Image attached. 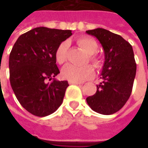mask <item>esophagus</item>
Returning <instances> with one entry per match:
<instances>
[{
    "label": "esophagus",
    "mask_w": 148,
    "mask_h": 148,
    "mask_svg": "<svg viewBox=\"0 0 148 148\" xmlns=\"http://www.w3.org/2000/svg\"><path fill=\"white\" fill-rule=\"evenodd\" d=\"M70 84H82L81 82H77V81H69Z\"/></svg>",
    "instance_id": "esophagus-1"
}]
</instances>
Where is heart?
<instances>
[{
    "label": "heart",
    "mask_w": 148,
    "mask_h": 148,
    "mask_svg": "<svg viewBox=\"0 0 148 148\" xmlns=\"http://www.w3.org/2000/svg\"><path fill=\"white\" fill-rule=\"evenodd\" d=\"M77 44L80 47L89 55L90 61L95 67H100L101 60L96 56H94L97 51L98 46L94 39L88 37H81L77 40ZM69 43L63 41L58 45L55 51V59L60 64H64L67 62L68 55ZM62 75L64 78L70 81L82 82L94 76V70L90 66L87 65L84 67H77L75 65L70 64L65 67L62 71Z\"/></svg>",
    "instance_id": "heart-1"
}]
</instances>
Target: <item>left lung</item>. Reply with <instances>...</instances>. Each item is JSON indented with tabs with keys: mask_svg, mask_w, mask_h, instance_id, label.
Listing matches in <instances>:
<instances>
[{
	"mask_svg": "<svg viewBox=\"0 0 148 148\" xmlns=\"http://www.w3.org/2000/svg\"><path fill=\"white\" fill-rule=\"evenodd\" d=\"M101 43L104 63L97 91L86 101L91 109L101 114H114L121 109L131 96L136 75L133 48L121 36L103 28L87 31Z\"/></svg>",
	"mask_w": 148,
	"mask_h": 148,
	"instance_id": "left-lung-1",
	"label": "left lung"
}]
</instances>
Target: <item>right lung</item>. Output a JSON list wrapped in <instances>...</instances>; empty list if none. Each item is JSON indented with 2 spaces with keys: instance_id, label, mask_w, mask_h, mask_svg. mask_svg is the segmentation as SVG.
<instances>
[{
  "instance_id": "obj_1",
  "label": "right lung",
  "mask_w": 148,
  "mask_h": 148,
  "mask_svg": "<svg viewBox=\"0 0 148 148\" xmlns=\"http://www.w3.org/2000/svg\"><path fill=\"white\" fill-rule=\"evenodd\" d=\"M71 35L70 30L36 27L20 36L10 51V85L22 107L32 114L45 117L62 103L69 84L54 78L60 73L55 51Z\"/></svg>"
}]
</instances>
